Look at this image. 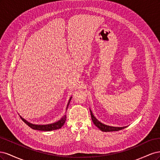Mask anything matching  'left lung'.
Masks as SVG:
<instances>
[{"label": "left lung", "mask_w": 160, "mask_h": 160, "mask_svg": "<svg viewBox=\"0 0 160 160\" xmlns=\"http://www.w3.org/2000/svg\"><path fill=\"white\" fill-rule=\"evenodd\" d=\"M90 112H91V119H92V121H93V123L95 124V126L98 127L100 130L102 131V132H115V131H119L121 129H123L126 128V126H125V127H113V126H109V125L103 124L101 122H100L99 120H98V119H96V118L93 115L91 109H90Z\"/></svg>", "instance_id": "obj_1"}]
</instances>
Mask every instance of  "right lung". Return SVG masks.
Returning a JSON list of instances; mask_svg holds the SVG:
<instances>
[{"label": "right lung", "mask_w": 160, "mask_h": 160, "mask_svg": "<svg viewBox=\"0 0 160 160\" xmlns=\"http://www.w3.org/2000/svg\"><path fill=\"white\" fill-rule=\"evenodd\" d=\"M71 98H72V97H71L69 100V102H68V103H67L66 110L67 109V108H68V106L69 105V103H70V101H71ZM20 117H21V119L23 121V122H25L28 125V126H29L31 128H32L33 129H35V130L45 131V132H49V131H52V130L60 129L62 126V125H64L65 121H66V115H65L60 119V120L57 121V122H56L55 123H50V124H46V125H38V124L31 123L30 122H28V121H27L26 119L22 118L21 116H20Z\"/></svg>", "instance_id": "right-lung-1"}]
</instances>
